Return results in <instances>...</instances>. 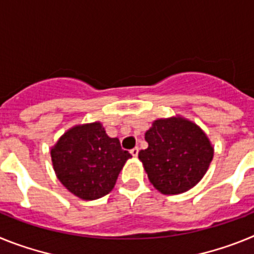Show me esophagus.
<instances>
[{
    "instance_id": "1",
    "label": "esophagus",
    "mask_w": 254,
    "mask_h": 254,
    "mask_svg": "<svg viewBox=\"0 0 254 254\" xmlns=\"http://www.w3.org/2000/svg\"><path fill=\"white\" fill-rule=\"evenodd\" d=\"M129 152H131V155L133 156V158H136V156L138 155V147H133V149H132Z\"/></svg>"
}]
</instances>
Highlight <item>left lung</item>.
Segmentation results:
<instances>
[{
  "instance_id": "8db88e82",
  "label": "left lung",
  "mask_w": 254,
  "mask_h": 254,
  "mask_svg": "<svg viewBox=\"0 0 254 254\" xmlns=\"http://www.w3.org/2000/svg\"><path fill=\"white\" fill-rule=\"evenodd\" d=\"M147 149L138 152L150 183L163 194L187 192L207 172L214 146L203 129L182 116L158 118L145 132Z\"/></svg>"
}]
</instances>
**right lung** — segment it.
<instances>
[{"label": "right lung", "mask_w": 254, "mask_h": 254, "mask_svg": "<svg viewBox=\"0 0 254 254\" xmlns=\"http://www.w3.org/2000/svg\"><path fill=\"white\" fill-rule=\"evenodd\" d=\"M52 165L58 181L85 201L105 196L131 154L118 138L109 137L100 122L76 125L51 147Z\"/></svg>", "instance_id": "1"}]
</instances>
